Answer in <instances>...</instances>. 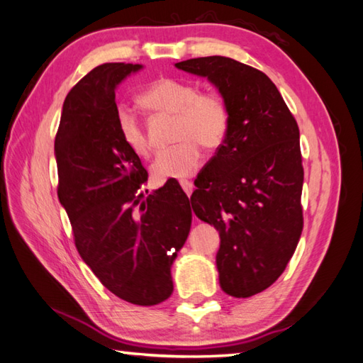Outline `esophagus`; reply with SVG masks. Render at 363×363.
I'll return each mask as SVG.
<instances>
[{
  "instance_id": "esophagus-1",
  "label": "esophagus",
  "mask_w": 363,
  "mask_h": 363,
  "mask_svg": "<svg viewBox=\"0 0 363 363\" xmlns=\"http://www.w3.org/2000/svg\"><path fill=\"white\" fill-rule=\"evenodd\" d=\"M181 187H182V190L185 191V195H187V196H190V195H191V191H193V184H191L190 181H187V179L181 181Z\"/></svg>"
}]
</instances>
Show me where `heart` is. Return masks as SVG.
Listing matches in <instances>:
<instances>
[{
    "label": "heart",
    "mask_w": 363,
    "mask_h": 363,
    "mask_svg": "<svg viewBox=\"0 0 363 363\" xmlns=\"http://www.w3.org/2000/svg\"><path fill=\"white\" fill-rule=\"evenodd\" d=\"M139 104L150 113L176 116L178 145L161 151L151 164L156 182L189 178L201 162V147L220 148L230 128V111L225 99L215 91H199L189 80L161 77L142 91ZM117 130L122 142L138 156H148L151 140L145 126L133 113L119 109Z\"/></svg>",
    "instance_id": "heart-1"
}]
</instances>
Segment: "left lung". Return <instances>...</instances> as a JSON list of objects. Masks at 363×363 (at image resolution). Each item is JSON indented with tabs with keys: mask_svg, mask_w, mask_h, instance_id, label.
<instances>
[{
	"mask_svg": "<svg viewBox=\"0 0 363 363\" xmlns=\"http://www.w3.org/2000/svg\"><path fill=\"white\" fill-rule=\"evenodd\" d=\"M174 66L207 77L229 105V134L198 174L190 199L199 220L220 232L223 291L252 297L283 274L303 230L298 125L255 67L220 55Z\"/></svg>",
	"mask_w": 363,
	"mask_h": 363,
	"instance_id": "1",
	"label": "left lung"
}]
</instances>
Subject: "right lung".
<instances>
[{
    "mask_svg": "<svg viewBox=\"0 0 363 363\" xmlns=\"http://www.w3.org/2000/svg\"><path fill=\"white\" fill-rule=\"evenodd\" d=\"M133 63H105L65 99L55 136L57 195L83 261L108 291L140 306L173 292L172 264L189 237L190 199L179 184L145 196L148 173L117 130L116 86Z\"/></svg>",
    "mask_w": 363,
    "mask_h": 363,
    "instance_id": "right-lung-1",
    "label": "right lung"
}]
</instances>
